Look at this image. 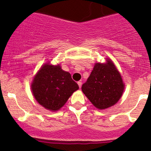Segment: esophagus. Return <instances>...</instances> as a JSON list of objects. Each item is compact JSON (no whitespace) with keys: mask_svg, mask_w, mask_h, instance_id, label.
<instances>
[{"mask_svg":"<svg viewBox=\"0 0 151 151\" xmlns=\"http://www.w3.org/2000/svg\"><path fill=\"white\" fill-rule=\"evenodd\" d=\"M77 84H78V85H79V88H81V84H82V83H81V81H78V82H77Z\"/></svg>","mask_w":151,"mask_h":151,"instance_id":"obj_1","label":"esophagus"}]
</instances>
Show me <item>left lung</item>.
I'll use <instances>...</instances> for the list:
<instances>
[{"label":"left lung","mask_w":151,"mask_h":151,"mask_svg":"<svg viewBox=\"0 0 151 151\" xmlns=\"http://www.w3.org/2000/svg\"><path fill=\"white\" fill-rule=\"evenodd\" d=\"M124 84L116 67L111 60L96 63L81 90L91 104L99 109H107L117 103Z\"/></svg>","instance_id":"1"}]
</instances>
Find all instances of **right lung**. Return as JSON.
I'll use <instances>...</instances> for the list:
<instances>
[{
    "mask_svg": "<svg viewBox=\"0 0 151 151\" xmlns=\"http://www.w3.org/2000/svg\"><path fill=\"white\" fill-rule=\"evenodd\" d=\"M31 89L40 104L48 110L58 111L79 86L60 65L45 64L35 76Z\"/></svg>",
    "mask_w": 151,
    "mask_h": 151,
    "instance_id": "add662e5",
    "label": "right lung"
}]
</instances>
